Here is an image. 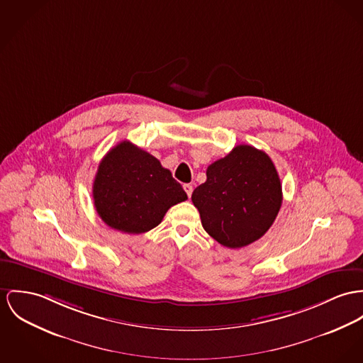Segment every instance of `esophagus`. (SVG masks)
<instances>
[{
  "label": "esophagus",
  "instance_id": "1",
  "mask_svg": "<svg viewBox=\"0 0 363 363\" xmlns=\"http://www.w3.org/2000/svg\"><path fill=\"white\" fill-rule=\"evenodd\" d=\"M184 189H185V192H186L188 197H191V196H192V192H194V186H192V185L185 184V185H184Z\"/></svg>",
  "mask_w": 363,
  "mask_h": 363
}]
</instances>
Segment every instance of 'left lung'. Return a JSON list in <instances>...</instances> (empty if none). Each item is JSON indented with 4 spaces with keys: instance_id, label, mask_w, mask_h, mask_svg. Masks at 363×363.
<instances>
[{
    "instance_id": "obj_1",
    "label": "left lung",
    "mask_w": 363,
    "mask_h": 363,
    "mask_svg": "<svg viewBox=\"0 0 363 363\" xmlns=\"http://www.w3.org/2000/svg\"><path fill=\"white\" fill-rule=\"evenodd\" d=\"M206 174L207 181L192 194L204 230L229 249L264 236L281 206L279 175L271 157L250 145H238Z\"/></svg>"
}]
</instances>
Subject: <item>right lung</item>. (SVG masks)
I'll return each instance as SVG.
<instances>
[{
  "instance_id": "obj_1",
  "label": "right lung",
  "mask_w": 363,
  "mask_h": 363,
  "mask_svg": "<svg viewBox=\"0 0 363 363\" xmlns=\"http://www.w3.org/2000/svg\"><path fill=\"white\" fill-rule=\"evenodd\" d=\"M92 197L98 216L116 230L145 233L169 207L188 196L169 169L130 140H121L99 163Z\"/></svg>"
}]
</instances>
